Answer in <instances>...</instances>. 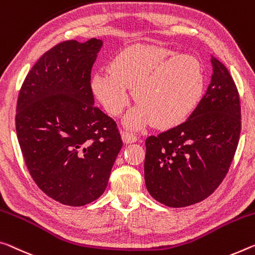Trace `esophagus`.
<instances>
[{"mask_svg": "<svg viewBox=\"0 0 255 255\" xmlns=\"http://www.w3.org/2000/svg\"><path fill=\"white\" fill-rule=\"evenodd\" d=\"M121 137H123V140L126 144H130V143H135L137 140V137L135 134H132L131 131L129 130H124L121 132Z\"/></svg>", "mask_w": 255, "mask_h": 255, "instance_id": "esophagus-1", "label": "esophagus"}]
</instances>
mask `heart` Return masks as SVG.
Masks as SVG:
<instances>
[{"label":"heart","mask_w":255,"mask_h":255,"mask_svg":"<svg viewBox=\"0 0 255 255\" xmlns=\"http://www.w3.org/2000/svg\"><path fill=\"white\" fill-rule=\"evenodd\" d=\"M205 87V72L199 58L176 54L163 46L132 45L112 59L109 71L92 78V90L111 116H119L134 98L138 106L126 118L131 127L153 123L172 128L199 106Z\"/></svg>","instance_id":"1"}]
</instances>
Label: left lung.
I'll return each mask as SVG.
<instances>
[{
    "mask_svg": "<svg viewBox=\"0 0 255 255\" xmlns=\"http://www.w3.org/2000/svg\"><path fill=\"white\" fill-rule=\"evenodd\" d=\"M211 63V83L189 118L145 140V184L153 199L167 207H188L209 197L235 155L240 95L227 68L212 55Z\"/></svg>",
    "mask_w": 255,
    "mask_h": 255,
    "instance_id": "left-lung-1",
    "label": "left lung"
}]
</instances>
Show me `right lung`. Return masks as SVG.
I'll return each instance as SVG.
<instances>
[{
  "mask_svg": "<svg viewBox=\"0 0 255 255\" xmlns=\"http://www.w3.org/2000/svg\"><path fill=\"white\" fill-rule=\"evenodd\" d=\"M102 45L91 38L53 46L18 96L15 130L28 171L47 196L71 207L102 195L123 147L116 121L94 106L91 72Z\"/></svg>",
  "mask_w": 255,
  "mask_h": 255,
  "instance_id": "1",
  "label": "right lung"
}]
</instances>
